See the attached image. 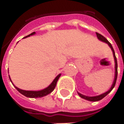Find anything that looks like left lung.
Masks as SVG:
<instances>
[{"label":"left lung","instance_id":"obj_1","mask_svg":"<svg viewBox=\"0 0 124 124\" xmlns=\"http://www.w3.org/2000/svg\"><path fill=\"white\" fill-rule=\"evenodd\" d=\"M96 35H97V37H98V39L100 40L101 42H105V43H106L108 46H109V48H111L112 50V52H113V56H114V62H115V75H114V82H113V83H112V85L111 86V88H109V90L108 91L106 92L105 93H103L100 94V95H98V96H85V95H83V94H82V93H79L78 92V94L79 95L80 97H81L82 98L85 99L86 100H88V101H99V100H100L101 99H103L105 97V96H106L108 93L112 91L113 88H114L115 85H116V80H117V59H116V55H115V52L113 48V47H112V44L109 43L108 40H107L106 38L104 37L103 36L101 35L100 34H99V33L96 32Z\"/></svg>","mask_w":124,"mask_h":124}]
</instances>
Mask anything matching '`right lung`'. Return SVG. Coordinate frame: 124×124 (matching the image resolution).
Listing matches in <instances>:
<instances>
[{
    "instance_id": "add662e5",
    "label": "right lung",
    "mask_w": 124,
    "mask_h": 124,
    "mask_svg": "<svg viewBox=\"0 0 124 124\" xmlns=\"http://www.w3.org/2000/svg\"><path fill=\"white\" fill-rule=\"evenodd\" d=\"M35 34H36L35 32H34L30 34L29 35L25 36L24 38H27V37H29V36H31L34 35ZM60 76H61V74H59L57 76L56 78H54V80L52 81V83L50 84L48 87H46V88L43 89V90H38V91L24 90H22V89L18 88H17L16 86H15V85H14V84L12 83V80H11V79H10V76H9V78H10V82H11L12 84H13V86L15 87V88L20 93H22L23 95H24V96H26V97H28V98H42V97H44V96H47L48 94L51 93L53 91V90H54L56 86L57 82H58V79H59V78L60 77Z\"/></svg>"
}]
</instances>
